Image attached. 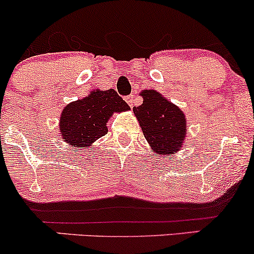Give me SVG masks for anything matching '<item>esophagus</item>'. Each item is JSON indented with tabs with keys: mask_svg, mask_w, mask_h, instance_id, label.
Listing matches in <instances>:
<instances>
[{
	"mask_svg": "<svg viewBox=\"0 0 254 254\" xmlns=\"http://www.w3.org/2000/svg\"><path fill=\"white\" fill-rule=\"evenodd\" d=\"M125 100H127V104H129V106L131 108L136 105V97H135V95H133V94H131V95L125 97Z\"/></svg>",
	"mask_w": 254,
	"mask_h": 254,
	"instance_id": "obj_1",
	"label": "esophagus"
}]
</instances>
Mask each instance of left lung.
Wrapping results in <instances>:
<instances>
[{
    "mask_svg": "<svg viewBox=\"0 0 254 254\" xmlns=\"http://www.w3.org/2000/svg\"><path fill=\"white\" fill-rule=\"evenodd\" d=\"M142 105L133 107L144 137L158 154L180 150L186 137V118L182 111L154 90H143Z\"/></svg>",
    "mask_w": 254,
    "mask_h": 254,
    "instance_id": "8db88e82",
    "label": "left lung"
}]
</instances>
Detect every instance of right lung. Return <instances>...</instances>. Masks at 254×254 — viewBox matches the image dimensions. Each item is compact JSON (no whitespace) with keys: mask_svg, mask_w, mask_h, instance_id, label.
<instances>
[{"mask_svg":"<svg viewBox=\"0 0 254 254\" xmlns=\"http://www.w3.org/2000/svg\"><path fill=\"white\" fill-rule=\"evenodd\" d=\"M129 108L114 89L93 91L89 96L64 108L60 118L61 136L71 146L88 148L108 132L106 123L114 112Z\"/></svg>","mask_w":254,"mask_h":254,"instance_id":"add662e5","label":"right lung"}]
</instances>
